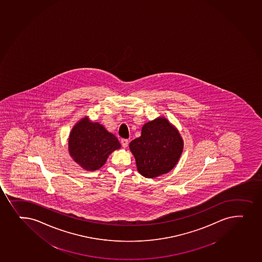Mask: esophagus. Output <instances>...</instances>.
<instances>
[{
    "mask_svg": "<svg viewBox=\"0 0 262 262\" xmlns=\"http://www.w3.org/2000/svg\"><path fill=\"white\" fill-rule=\"evenodd\" d=\"M128 144H129V141L127 140V139H122V146L124 147V148H126L128 146Z\"/></svg>",
    "mask_w": 262,
    "mask_h": 262,
    "instance_id": "esophagus-1",
    "label": "esophagus"
}]
</instances>
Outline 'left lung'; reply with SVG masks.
<instances>
[{"mask_svg":"<svg viewBox=\"0 0 262 262\" xmlns=\"http://www.w3.org/2000/svg\"><path fill=\"white\" fill-rule=\"evenodd\" d=\"M129 147L138 171L144 178H155L177 165L183 153V139L166 118L158 117L143 125L140 137Z\"/></svg>","mask_w":262,"mask_h":262,"instance_id":"left-lung-1","label":"left lung"}]
</instances>
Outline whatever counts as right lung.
<instances>
[{
    "label": "right lung",
    "mask_w": 262,
    "mask_h": 262,
    "mask_svg": "<svg viewBox=\"0 0 262 262\" xmlns=\"http://www.w3.org/2000/svg\"><path fill=\"white\" fill-rule=\"evenodd\" d=\"M120 147L115 135L98 122L91 121L88 116L77 122L68 138L71 158L88 171L100 169L108 157Z\"/></svg>",
    "instance_id": "1"
}]
</instances>
